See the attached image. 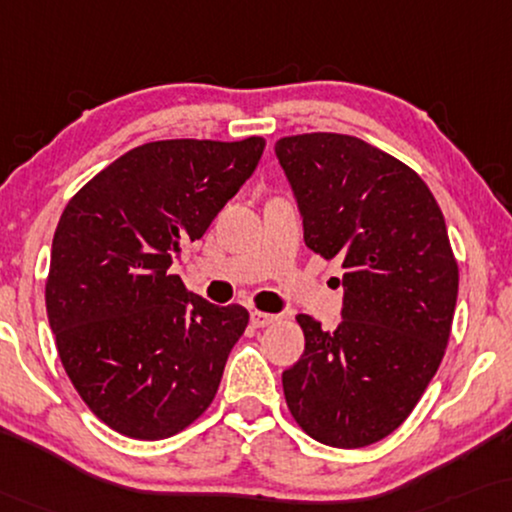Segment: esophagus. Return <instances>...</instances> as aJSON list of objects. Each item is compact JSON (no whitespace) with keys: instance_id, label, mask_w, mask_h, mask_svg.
<instances>
[{"instance_id":"esophagus-1","label":"esophagus","mask_w":512,"mask_h":512,"mask_svg":"<svg viewBox=\"0 0 512 512\" xmlns=\"http://www.w3.org/2000/svg\"><path fill=\"white\" fill-rule=\"evenodd\" d=\"M276 320H278V315H273V313H262V311L250 313V322H253L255 327H269Z\"/></svg>"}]
</instances>
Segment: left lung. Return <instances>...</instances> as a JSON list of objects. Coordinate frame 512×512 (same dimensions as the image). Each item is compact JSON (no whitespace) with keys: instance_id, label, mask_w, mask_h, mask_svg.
<instances>
[{"instance_id":"8db88e82","label":"left lung","mask_w":512,"mask_h":512,"mask_svg":"<svg viewBox=\"0 0 512 512\" xmlns=\"http://www.w3.org/2000/svg\"><path fill=\"white\" fill-rule=\"evenodd\" d=\"M276 157L306 246L345 269L336 329L297 315L287 408L315 441L364 448L406 420L443 359L459 287L448 229L422 178L357 136H285Z\"/></svg>"}]
</instances>
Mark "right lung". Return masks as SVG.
<instances>
[{"mask_svg": "<svg viewBox=\"0 0 512 512\" xmlns=\"http://www.w3.org/2000/svg\"><path fill=\"white\" fill-rule=\"evenodd\" d=\"M264 146L262 136L143 143L64 208L48 322L76 392L118 434L169 438L211 406L248 311L208 304L171 264L253 176Z\"/></svg>", "mask_w": 512, "mask_h": 512, "instance_id": "add662e5", "label": "right lung"}]
</instances>
